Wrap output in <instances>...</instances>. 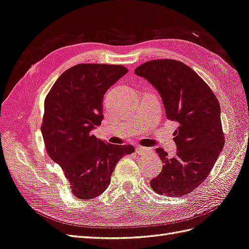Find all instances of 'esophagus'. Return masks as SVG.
<instances>
[{"instance_id":"esophagus-1","label":"esophagus","mask_w":249,"mask_h":249,"mask_svg":"<svg viewBox=\"0 0 249 249\" xmlns=\"http://www.w3.org/2000/svg\"><path fill=\"white\" fill-rule=\"evenodd\" d=\"M149 149L147 147H143V146H137L136 147V152L139 154V155H144L148 153Z\"/></svg>"}]
</instances>
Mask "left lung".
I'll use <instances>...</instances> for the list:
<instances>
[{
    "label": "left lung",
    "instance_id": "1",
    "mask_svg": "<svg viewBox=\"0 0 249 249\" xmlns=\"http://www.w3.org/2000/svg\"><path fill=\"white\" fill-rule=\"evenodd\" d=\"M135 74L155 87L166 118L179 124L174 132L175 157L156 149L163 166L151 180V188L170 197L186 195L208 177L224 147L217 98L199 75L180 61L151 60L139 66Z\"/></svg>",
    "mask_w": 249,
    "mask_h": 249
}]
</instances>
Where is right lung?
<instances>
[{
    "label": "right lung",
    "mask_w": 249,
    "mask_h": 249,
    "mask_svg": "<svg viewBox=\"0 0 249 249\" xmlns=\"http://www.w3.org/2000/svg\"><path fill=\"white\" fill-rule=\"evenodd\" d=\"M127 72L119 65L80 63L63 72L45 97L41 134L46 152L79 199L100 196L118 161L135 151L91 134L104 119V95Z\"/></svg>",
    "instance_id": "right-lung-1"
}]
</instances>
